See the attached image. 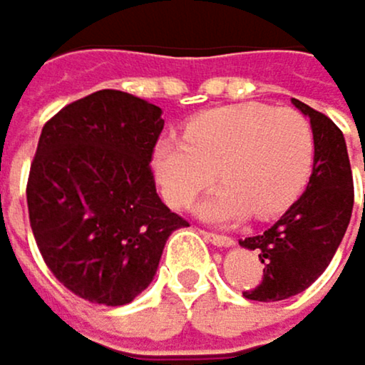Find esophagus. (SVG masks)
Listing matches in <instances>:
<instances>
[{"instance_id": "1", "label": "esophagus", "mask_w": 365, "mask_h": 365, "mask_svg": "<svg viewBox=\"0 0 365 365\" xmlns=\"http://www.w3.org/2000/svg\"><path fill=\"white\" fill-rule=\"evenodd\" d=\"M201 235H204L210 244H215V246H222V248H228V246H232V244H235L230 237H226V235H219V232H208V230H201Z\"/></svg>"}]
</instances>
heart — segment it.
Masks as SVG:
<instances>
[{
	"mask_svg": "<svg viewBox=\"0 0 365 365\" xmlns=\"http://www.w3.org/2000/svg\"><path fill=\"white\" fill-rule=\"evenodd\" d=\"M312 166L310 121L266 103L206 110L188 123L184 137H166L155 148V175L173 206L192 204L219 175L224 186L199 206L215 222L248 212L255 219L282 215L304 192Z\"/></svg>",
	"mask_w": 365,
	"mask_h": 365,
	"instance_id": "b5f03b06",
	"label": "heart"
}]
</instances>
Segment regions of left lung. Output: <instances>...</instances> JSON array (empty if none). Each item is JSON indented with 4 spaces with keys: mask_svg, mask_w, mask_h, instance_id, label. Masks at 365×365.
I'll use <instances>...</instances> for the list:
<instances>
[{
    "mask_svg": "<svg viewBox=\"0 0 365 365\" xmlns=\"http://www.w3.org/2000/svg\"><path fill=\"white\" fill-rule=\"evenodd\" d=\"M314 133V166L306 192L262 235L242 239L257 250L264 277L244 297L252 302H282L304 292L328 268L350 224L354 186L344 133L324 113L292 99ZM365 168V161H364Z\"/></svg>",
    "mask_w": 365,
    "mask_h": 365,
    "instance_id": "left-lung-1",
    "label": "left lung"
}]
</instances>
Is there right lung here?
Listing matches in <instances>:
<instances>
[{"mask_svg": "<svg viewBox=\"0 0 365 365\" xmlns=\"http://www.w3.org/2000/svg\"><path fill=\"white\" fill-rule=\"evenodd\" d=\"M161 108L97 91L46 121L26 186L46 266L77 297L123 306L146 290L168 237L188 226L159 199L150 159Z\"/></svg>", "mask_w": 365, "mask_h": 365, "instance_id": "right-lung-1", "label": "right lung"}]
</instances>
